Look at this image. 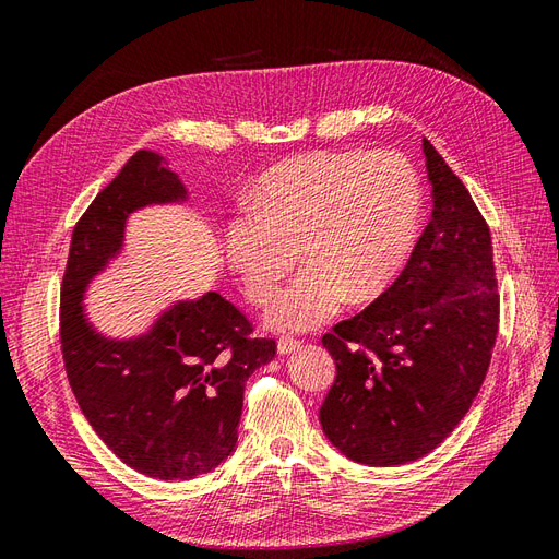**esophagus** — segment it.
<instances>
[{
  "label": "esophagus",
  "mask_w": 559,
  "mask_h": 559,
  "mask_svg": "<svg viewBox=\"0 0 559 559\" xmlns=\"http://www.w3.org/2000/svg\"><path fill=\"white\" fill-rule=\"evenodd\" d=\"M300 347H302V343L298 341V337L282 335L280 341H277V352H280V354H292V352H296V349H300Z\"/></svg>",
  "instance_id": "1"
}]
</instances>
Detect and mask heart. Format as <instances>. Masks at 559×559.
Masks as SVG:
<instances>
[{"label": "heart", "instance_id": "obj_1", "mask_svg": "<svg viewBox=\"0 0 559 559\" xmlns=\"http://www.w3.org/2000/svg\"><path fill=\"white\" fill-rule=\"evenodd\" d=\"M249 209L228 218L224 249L251 306H265L282 277L270 326L308 331L368 302L408 259L421 212V183L396 151H314L284 160L257 181Z\"/></svg>", "mask_w": 559, "mask_h": 559}]
</instances>
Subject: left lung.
Segmentation results:
<instances>
[{"label":"left lung","instance_id":"left-lung-1","mask_svg":"<svg viewBox=\"0 0 559 559\" xmlns=\"http://www.w3.org/2000/svg\"><path fill=\"white\" fill-rule=\"evenodd\" d=\"M421 148L433 210L408 263L321 335L335 359L321 429L368 466L408 464L445 441L480 392L499 331L489 226L431 142Z\"/></svg>","mask_w":559,"mask_h":559}]
</instances>
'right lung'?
<instances>
[{
    "label": "right lung",
    "instance_id": "1",
    "mask_svg": "<svg viewBox=\"0 0 559 559\" xmlns=\"http://www.w3.org/2000/svg\"><path fill=\"white\" fill-rule=\"evenodd\" d=\"M183 195L158 154L138 151L81 214L60 286V349L81 413L118 460L158 480H191L226 460L245 384L277 354L216 292L179 302L128 343L105 341L83 319V289L121 249L128 214Z\"/></svg>",
    "mask_w": 559,
    "mask_h": 559
}]
</instances>
